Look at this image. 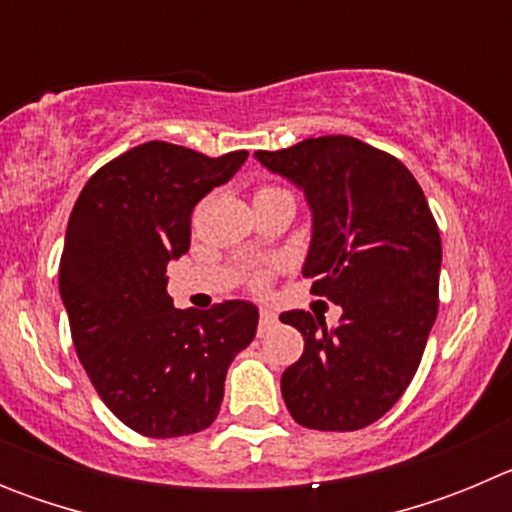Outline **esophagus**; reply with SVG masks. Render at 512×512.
Listing matches in <instances>:
<instances>
[{"mask_svg": "<svg viewBox=\"0 0 512 512\" xmlns=\"http://www.w3.org/2000/svg\"><path fill=\"white\" fill-rule=\"evenodd\" d=\"M274 323H277V312L261 307V328H271Z\"/></svg>", "mask_w": 512, "mask_h": 512, "instance_id": "34e87169", "label": "esophagus"}]
</instances>
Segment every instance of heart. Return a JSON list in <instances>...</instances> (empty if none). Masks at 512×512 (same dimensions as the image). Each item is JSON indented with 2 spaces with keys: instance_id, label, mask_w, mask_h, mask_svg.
<instances>
[{
  "instance_id": "1",
  "label": "heart",
  "mask_w": 512,
  "mask_h": 512,
  "mask_svg": "<svg viewBox=\"0 0 512 512\" xmlns=\"http://www.w3.org/2000/svg\"><path fill=\"white\" fill-rule=\"evenodd\" d=\"M266 192H279V189H274V187H261L256 194H266Z\"/></svg>"
}]
</instances>
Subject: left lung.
Wrapping results in <instances>:
<instances>
[{
    "label": "left lung",
    "instance_id": "obj_1",
    "mask_svg": "<svg viewBox=\"0 0 512 512\" xmlns=\"http://www.w3.org/2000/svg\"><path fill=\"white\" fill-rule=\"evenodd\" d=\"M256 161L305 192L312 235L302 274L341 305L336 328L279 315L305 338L282 374L289 415L315 431H359L408 390L438 312L441 235L415 176L348 135L307 138Z\"/></svg>",
    "mask_w": 512,
    "mask_h": 512
}]
</instances>
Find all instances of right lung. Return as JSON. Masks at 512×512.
Segmentation results:
<instances>
[{"label":"right lung","mask_w":512,"mask_h":512,"mask_svg":"<svg viewBox=\"0 0 512 512\" xmlns=\"http://www.w3.org/2000/svg\"><path fill=\"white\" fill-rule=\"evenodd\" d=\"M246 158L151 140L102 166L69 217L58 289L76 354L104 405L143 436L205 431L230 361L256 336L253 302L176 310L166 292V266L189 251L194 205Z\"/></svg>","instance_id":"right-lung-1"}]
</instances>
